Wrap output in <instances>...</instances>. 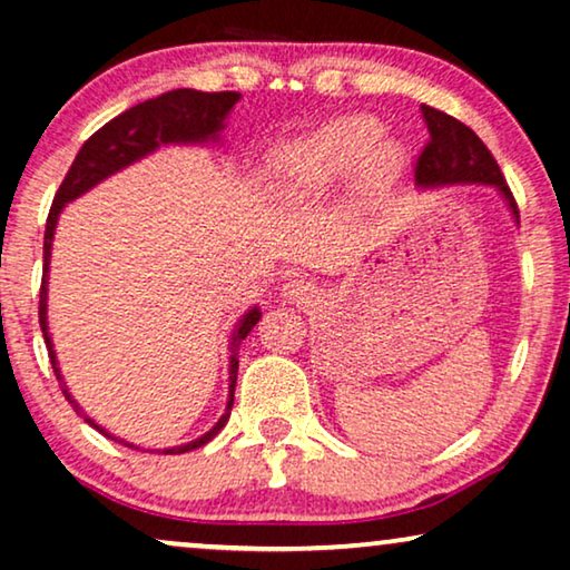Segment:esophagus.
Instances as JSON below:
<instances>
[{"label":"esophagus","mask_w":570,"mask_h":570,"mask_svg":"<svg viewBox=\"0 0 570 570\" xmlns=\"http://www.w3.org/2000/svg\"><path fill=\"white\" fill-rule=\"evenodd\" d=\"M282 296H286V299L292 302H307L312 296V286L307 282H302V278H294V282H288L282 286Z\"/></svg>","instance_id":"34e87169"}]
</instances>
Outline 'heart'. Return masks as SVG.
I'll return each instance as SVG.
<instances>
[{
    "label": "heart",
    "mask_w": 570,
    "mask_h": 570,
    "mask_svg": "<svg viewBox=\"0 0 570 570\" xmlns=\"http://www.w3.org/2000/svg\"><path fill=\"white\" fill-rule=\"evenodd\" d=\"M403 165V144L395 136H382L374 116L348 114L282 144L271 155L268 180L278 198L307 202L356 170V186L376 194L397 178Z\"/></svg>",
    "instance_id": "1"
}]
</instances>
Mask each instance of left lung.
Masks as SVG:
<instances>
[{"mask_svg":"<svg viewBox=\"0 0 570 570\" xmlns=\"http://www.w3.org/2000/svg\"><path fill=\"white\" fill-rule=\"evenodd\" d=\"M421 114L429 126V144L421 151L419 165H415V186H493L519 224L514 196H511L507 180H503L499 163H495L485 144L480 141V136L470 126L431 106H421Z\"/></svg>","mask_w":570,"mask_h":570,"instance_id":"left-lung-1","label":"left lung"}]
</instances>
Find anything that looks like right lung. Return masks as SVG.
Instances as JSON below:
<instances>
[{"mask_svg": "<svg viewBox=\"0 0 570 570\" xmlns=\"http://www.w3.org/2000/svg\"><path fill=\"white\" fill-rule=\"evenodd\" d=\"M239 92H202V90H170L159 98L144 100L139 106L128 108L126 114L116 116L114 121H108L100 131H95L90 139L82 144L79 155L71 163L67 178H63L61 188L56 190V198L51 204V212H48V222H46V235H43V282H41V304H38V320H41V331H43V341L48 348V358H51L53 374L59 380V387L63 392V397L69 400L71 407L82 415L85 423H90L92 429H98L102 436L116 439L118 444H126L128 449H139L136 444H128L124 439H118L114 434H108L106 429L98 426L90 415L82 411V405L71 397V392L63 382L59 362H56V351H53V341L48 335V266H51V247H53V232H56V222L63 212V206L69 202H75L87 190L98 186L110 175L121 173L124 167L139 163V159L149 157L151 151H157L159 147H170V144H208V141H219V136L227 126V116L232 114V108L237 106ZM261 320V309L253 307L247 309L243 317L237 320L235 331H232V341H229V397H227V407H224L222 419L214 423L212 429L206 431L204 436L194 439V442L180 444V446H170L163 449L159 454H183L190 452V449H198L212 442V439L219 434V431L227 426L229 413H232V403H235V384H237V351L239 343L247 338V333L258 325ZM155 452V449H151Z\"/></svg>", "mask_w": 570, "mask_h": 570, "instance_id": "right-lung-1", "label": "right lung"}]
</instances>
